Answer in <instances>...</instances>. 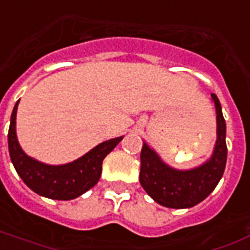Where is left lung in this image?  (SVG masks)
Here are the masks:
<instances>
[{"label": "left lung", "instance_id": "obj_1", "mask_svg": "<svg viewBox=\"0 0 250 250\" xmlns=\"http://www.w3.org/2000/svg\"><path fill=\"white\" fill-rule=\"evenodd\" d=\"M216 109L215 150L208 162L190 171H177L159 159L155 151L143 145L139 183L155 202L171 208H193L202 202L219 183L227 162L226 121L218 96L211 94Z\"/></svg>", "mask_w": 250, "mask_h": 250}]
</instances>
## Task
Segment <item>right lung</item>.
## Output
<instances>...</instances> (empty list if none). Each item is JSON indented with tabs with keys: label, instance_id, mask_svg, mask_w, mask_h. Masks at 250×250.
I'll return each instance as SVG.
<instances>
[{
	"label": "right lung",
	"instance_id": "add662e5",
	"mask_svg": "<svg viewBox=\"0 0 250 250\" xmlns=\"http://www.w3.org/2000/svg\"><path fill=\"white\" fill-rule=\"evenodd\" d=\"M18 103L19 100L11 113L7 139L11 162L23 183L42 197L60 201L77 198L94 187L102 175L104 158L119 145L123 137L100 143L73 163L65 166H46L27 156L19 146L15 134V116Z\"/></svg>",
	"mask_w": 250,
	"mask_h": 250
}]
</instances>
